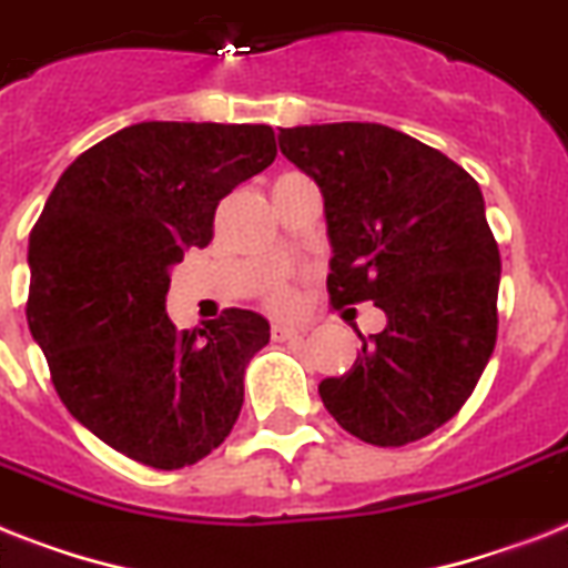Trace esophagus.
I'll list each match as a JSON object with an SVG mask.
<instances>
[{
    "mask_svg": "<svg viewBox=\"0 0 568 568\" xmlns=\"http://www.w3.org/2000/svg\"><path fill=\"white\" fill-rule=\"evenodd\" d=\"M306 329H300V326H288V324H274L271 326V338L274 341H292L300 338Z\"/></svg>",
    "mask_w": 568,
    "mask_h": 568,
    "instance_id": "obj_1",
    "label": "esophagus"
}]
</instances>
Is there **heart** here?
<instances>
[{
    "instance_id": "heart-1",
    "label": "heart",
    "mask_w": 568,
    "mask_h": 568,
    "mask_svg": "<svg viewBox=\"0 0 568 568\" xmlns=\"http://www.w3.org/2000/svg\"><path fill=\"white\" fill-rule=\"evenodd\" d=\"M265 303H268L271 308H276V312H288V308L294 306V292L288 285L276 283L271 285L268 294H265Z\"/></svg>"
}]
</instances>
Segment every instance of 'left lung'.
<instances>
[{
	"instance_id": "8db88e82",
	"label": "left lung",
	"mask_w": 568,
	"mask_h": 568,
	"mask_svg": "<svg viewBox=\"0 0 568 568\" xmlns=\"http://www.w3.org/2000/svg\"><path fill=\"white\" fill-rule=\"evenodd\" d=\"M280 151L324 192L329 303L388 315L358 335L344 376L321 382L326 412L364 444H414L460 412L496 347L501 260L481 189L385 124L283 128Z\"/></svg>"
}]
</instances>
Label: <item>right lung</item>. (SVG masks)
Returning a JSON list of instances; mask_svg holds the SVG:
<instances>
[{
    "label": "right lung",
    "mask_w": 568,
    "mask_h": 568,
    "mask_svg": "<svg viewBox=\"0 0 568 568\" xmlns=\"http://www.w3.org/2000/svg\"><path fill=\"white\" fill-rule=\"evenodd\" d=\"M268 124L140 122L78 156L29 236V329L69 414L154 469L224 444L268 321L224 308L204 329L165 315L169 268L212 242L221 197L268 169Z\"/></svg>",
    "instance_id": "obj_1"
}]
</instances>
